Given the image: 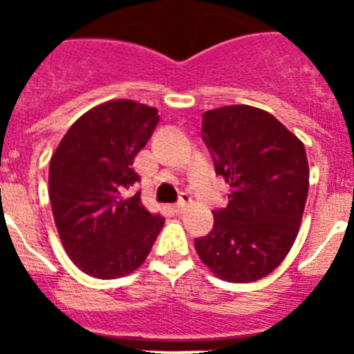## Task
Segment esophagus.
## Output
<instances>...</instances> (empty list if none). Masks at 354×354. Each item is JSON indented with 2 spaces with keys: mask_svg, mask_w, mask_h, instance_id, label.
Wrapping results in <instances>:
<instances>
[{
  "mask_svg": "<svg viewBox=\"0 0 354 354\" xmlns=\"http://www.w3.org/2000/svg\"><path fill=\"white\" fill-rule=\"evenodd\" d=\"M188 204H190V197H188L187 194H183V196H181V199L178 201V203L173 206L174 213H183V211L187 209Z\"/></svg>",
  "mask_w": 354,
  "mask_h": 354,
  "instance_id": "obj_1",
  "label": "esophagus"
}]
</instances>
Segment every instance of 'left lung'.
Segmentation results:
<instances>
[{"label":"left lung","mask_w":354,"mask_h":354,"mask_svg":"<svg viewBox=\"0 0 354 354\" xmlns=\"http://www.w3.org/2000/svg\"><path fill=\"white\" fill-rule=\"evenodd\" d=\"M203 140L229 204L196 239L204 266L223 281L252 283L272 272L299 234L309 190L306 148L281 122L248 104L203 115Z\"/></svg>","instance_id":"obj_1"}]
</instances>
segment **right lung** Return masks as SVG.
<instances>
[{"label":"right lung","instance_id":"right-lung-1","mask_svg":"<svg viewBox=\"0 0 354 354\" xmlns=\"http://www.w3.org/2000/svg\"><path fill=\"white\" fill-rule=\"evenodd\" d=\"M158 124L157 108L131 99L97 104L69 127L50 158L48 196L59 237L85 274L115 279L147 260L166 218L125 192Z\"/></svg>","mask_w":354,"mask_h":354}]
</instances>
